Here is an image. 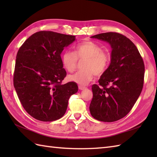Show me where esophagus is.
Instances as JSON below:
<instances>
[{
  "mask_svg": "<svg viewBox=\"0 0 157 157\" xmlns=\"http://www.w3.org/2000/svg\"><path fill=\"white\" fill-rule=\"evenodd\" d=\"M78 88L79 90H83L86 89V87H85V86H79Z\"/></svg>",
  "mask_w": 157,
  "mask_h": 157,
  "instance_id": "esophagus-1",
  "label": "esophagus"
}]
</instances>
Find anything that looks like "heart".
I'll list each match as a JSON object with an SVG mask.
<instances>
[{"label":"heart","mask_w":157,"mask_h":157,"mask_svg":"<svg viewBox=\"0 0 157 157\" xmlns=\"http://www.w3.org/2000/svg\"><path fill=\"white\" fill-rule=\"evenodd\" d=\"M78 59H86L82 65L83 70L69 75V81L78 84L86 85L94 79L95 74H103L111 62V55L102 51L97 43L91 40L82 42L74 46V51L66 50L61 55L62 64L65 69L72 73L76 69Z\"/></svg>","instance_id":"heart-1"}]
</instances>
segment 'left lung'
Listing matches in <instances>:
<instances>
[{"label":"left lung","instance_id":"8db88e82","mask_svg":"<svg viewBox=\"0 0 157 157\" xmlns=\"http://www.w3.org/2000/svg\"><path fill=\"white\" fill-rule=\"evenodd\" d=\"M109 42L112 48L111 64L93 84L90 111L94 119L113 122L128 114L144 85V63L137 47L129 38L117 32L92 36Z\"/></svg>","mask_w":157,"mask_h":157}]
</instances>
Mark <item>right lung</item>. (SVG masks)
<instances>
[{"label": "right lung", "mask_w": 157, "mask_h": 157, "mask_svg": "<svg viewBox=\"0 0 157 157\" xmlns=\"http://www.w3.org/2000/svg\"><path fill=\"white\" fill-rule=\"evenodd\" d=\"M75 40V36L40 31L19 49L13 85L23 107L36 119L52 121L61 118L70 96L78 90L73 82L62 84L67 72L61 54Z\"/></svg>", "instance_id": "obj_1"}]
</instances>
